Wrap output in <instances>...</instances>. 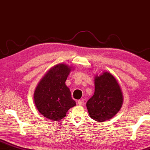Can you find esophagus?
<instances>
[{
	"label": "esophagus",
	"instance_id": "34e87169",
	"mask_svg": "<svg viewBox=\"0 0 150 150\" xmlns=\"http://www.w3.org/2000/svg\"><path fill=\"white\" fill-rule=\"evenodd\" d=\"M77 103H78V105H84V101L78 100L77 101Z\"/></svg>",
	"mask_w": 150,
	"mask_h": 150
}]
</instances>
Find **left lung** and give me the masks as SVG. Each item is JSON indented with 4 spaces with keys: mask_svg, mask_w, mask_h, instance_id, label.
Returning a JSON list of instances; mask_svg holds the SVG:
<instances>
[{
    "mask_svg": "<svg viewBox=\"0 0 150 150\" xmlns=\"http://www.w3.org/2000/svg\"><path fill=\"white\" fill-rule=\"evenodd\" d=\"M123 99L120 86L111 73L96 75L95 93L86 103L90 117L99 122L109 120L121 109Z\"/></svg>",
    "mask_w": 150,
    "mask_h": 150,
    "instance_id": "left-lung-1",
    "label": "left lung"
}]
</instances>
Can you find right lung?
Returning <instances> with one entry per match:
<instances>
[{"label": "right lung", "instance_id": "add662e5", "mask_svg": "<svg viewBox=\"0 0 150 150\" xmlns=\"http://www.w3.org/2000/svg\"><path fill=\"white\" fill-rule=\"evenodd\" d=\"M71 67L59 64L46 73L35 90L33 99L39 112L57 121L64 118L68 110L76 105L71 91L65 84Z\"/></svg>", "mask_w": 150, "mask_h": 150}]
</instances>
